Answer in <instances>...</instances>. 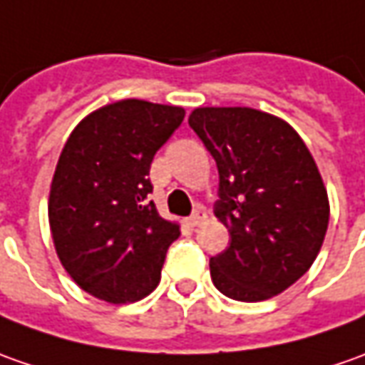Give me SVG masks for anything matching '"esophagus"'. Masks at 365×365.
<instances>
[{"mask_svg":"<svg viewBox=\"0 0 365 365\" xmlns=\"http://www.w3.org/2000/svg\"><path fill=\"white\" fill-rule=\"evenodd\" d=\"M205 217H207V215H205V212H203L202 207H197V210H195V212H193V214L187 217V224L192 225V227H195V225L203 224V220H205Z\"/></svg>","mask_w":365,"mask_h":365,"instance_id":"obj_1","label":"esophagus"}]
</instances>
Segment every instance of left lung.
Wrapping results in <instances>:
<instances>
[{"instance_id": "8db88e82", "label": "left lung", "mask_w": 365, "mask_h": 365, "mask_svg": "<svg viewBox=\"0 0 365 365\" xmlns=\"http://www.w3.org/2000/svg\"><path fill=\"white\" fill-rule=\"evenodd\" d=\"M190 128L220 173L215 217L230 245L210 257L214 286L237 302H262L314 264L329 222L328 192L296 130L252 108H197Z\"/></svg>"}]
</instances>
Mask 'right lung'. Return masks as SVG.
I'll return each instance as SVG.
<instances>
[{
	"label": "right lung",
	"instance_id": "obj_1",
	"mask_svg": "<svg viewBox=\"0 0 365 365\" xmlns=\"http://www.w3.org/2000/svg\"><path fill=\"white\" fill-rule=\"evenodd\" d=\"M183 115L175 106L121 99L89 113L66 141L49 192V225L61 266L91 296L128 304L160 284L180 225L148 202V175Z\"/></svg>",
	"mask_w": 365,
	"mask_h": 365
}]
</instances>
